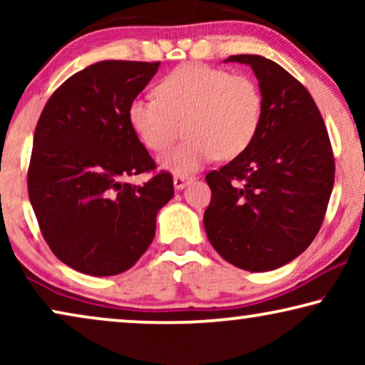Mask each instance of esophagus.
Returning <instances> with one entry per match:
<instances>
[{
  "instance_id": "1",
  "label": "esophagus",
  "mask_w": 365,
  "mask_h": 365,
  "mask_svg": "<svg viewBox=\"0 0 365 365\" xmlns=\"http://www.w3.org/2000/svg\"><path fill=\"white\" fill-rule=\"evenodd\" d=\"M173 181H174V187H176V189H182L189 181H191V178L184 176V174H176Z\"/></svg>"
}]
</instances>
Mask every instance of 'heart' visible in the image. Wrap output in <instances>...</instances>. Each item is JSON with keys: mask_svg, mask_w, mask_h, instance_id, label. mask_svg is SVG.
<instances>
[{"mask_svg": "<svg viewBox=\"0 0 365 365\" xmlns=\"http://www.w3.org/2000/svg\"><path fill=\"white\" fill-rule=\"evenodd\" d=\"M156 97L133 99L128 119L154 153L171 148L184 124L186 141L161 158V166L173 173L191 174L214 158H237L251 146L262 123L259 83L224 68L181 64L159 79Z\"/></svg>", "mask_w": 365, "mask_h": 365, "instance_id": "b5f03b06", "label": "heart"}]
</instances>
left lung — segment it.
I'll use <instances>...</instances> for the list:
<instances>
[{"label":"left lung","mask_w":365,"mask_h":365,"mask_svg":"<svg viewBox=\"0 0 365 365\" xmlns=\"http://www.w3.org/2000/svg\"><path fill=\"white\" fill-rule=\"evenodd\" d=\"M226 61L252 68L264 114L251 146L207 173L204 227L232 266L272 271L306 251L322 226L336 174L331 139L312 96L282 66L257 54Z\"/></svg>","instance_id":"obj_1"}]
</instances>
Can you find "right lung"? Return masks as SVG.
Segmentation results:
<instances>
[{"label": "right lung", "instance_id": "1", "mask_svg": "<svg viewBox=\"0 0 365 365\" xmlns=\"http://www.w3.org/2000/svg\"><path fill=\"white\" fill-rule=\"evenodd\" d=\"M158 68L159 61L91 64L51 94L36 124L29 201L54 256L88 276L133 267L153 242L158 211L174 196L166 171L143 186L124 182L156 169L128 108Z\"/></svg>", "mask_w": 365, "mask_h": 365}]
</instances>
